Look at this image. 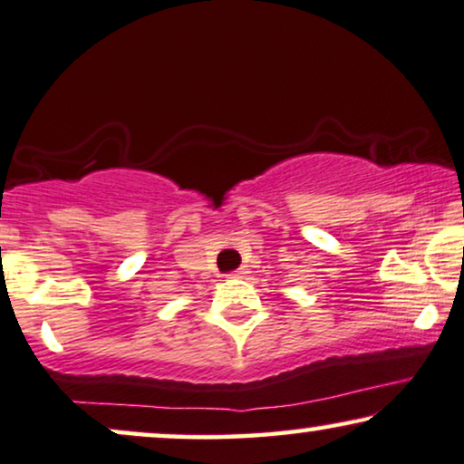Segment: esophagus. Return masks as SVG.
I'll list each match as a JSON object with an SVG mask.
<instances>
[{"label": "esophagus", "mask_w": 464, "mask_h": 464, "mask_svg": "<svg viewBox=\"0 0 464 464\" xmlns=\"http://www.w3.org/2000/svg\"><path fill=\"white\" fill-rule=\"evenodd\" d=\"M246 276H248V269L246 267H239L237 271H233L231 274V277H246Z\"/></svg>", "instance_id": "1"}]
</instances>
